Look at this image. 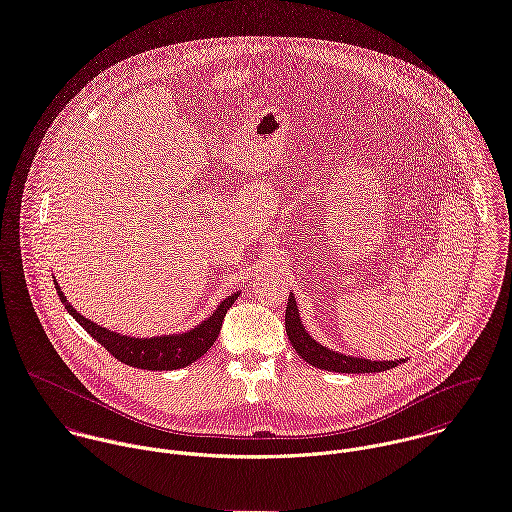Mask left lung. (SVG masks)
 Returning <instances> with one entry per match:
<instances>
[{
  "mask_svg": "<svg viewBox=\"0 0 512 512\" xmlns=\"http://www.w3.org/2000/svg\"><path fill=\"white\" fill-rule=\"evenodd\" d=\"M285 329L287 337L293 346V350L311 366L319 370H329V372H344V374H370V372H384L390 368H396L398 362H370V360H360V358H350L344 354H335L323 346H319L315 339L305 331L299 311L295 305L293 295H289L287 309H285Z\"/></svg>",
  "mask_w": 512,
  "mask_h": 512,
  "instance_id": "obj_1",
  "label": "left lung"
}]
</instances>
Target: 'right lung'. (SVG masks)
I'll return each instance as SVG.
<instances>
[{"label":"right lung","instance_id":"1","mask_svg":"<svg viewBox=\"0 0 512 512\" xmlns=\"http://www.w3.org/2000/svg\"><path fill=\"white\" fill-rule=\"evenodd\" d=\"M56 291L70 311V315L96 339L100 346H104L118 362L140 368V370H179L193 362H197L201 356H205L211 346L217 342L223 319L229 311V307L235 303L239 293L227 297L219 309L199 327L183 333V335H166V337H152V339H136V337H124L118 333H112L86 317H82L64 297L56 283Z\"/></svg>","mask_w":512,"mask_h":512}]
</instances>
